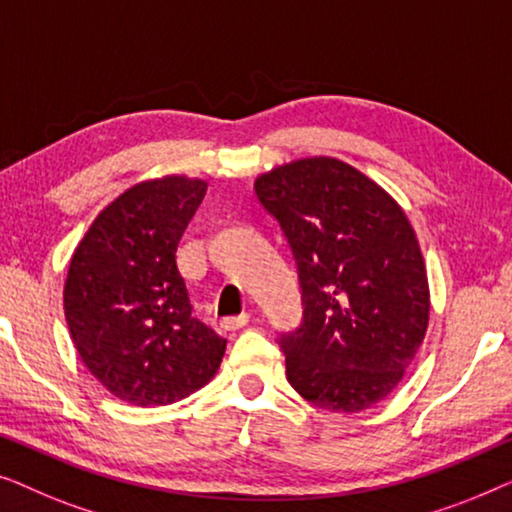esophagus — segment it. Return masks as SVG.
<instances>
[{
	"label": "esophagus",
	"mask_w": 512,
	"mask_h": 512,
	"mask_svg": "<svg viewBox=\"0 0 512 512\" xmlns=\"http://www.w3.org/2000/svg\"><path fill=\"white\" fill-rule=\"evenodd\" d=\"M249 324V314H237V317H226L221 319V328L223 331H240Z\"/></svg>",
	"instance_id": "34e87169"
}]
</instances>
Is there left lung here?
Masks as SVG:
<instances>
[{
    "label": "left lung",
    "instance_id": "obj_1",
    "mask_svg": "<svg viewBox=\"0 0 512 512\" xmlns=\"http://www.w3.org/2000/svg\"><path fill=\"white\" fill-rule=\"evenodd\" d=\"M296 258L303 321L279 335L305 401L359 412L403 380L429 326V282L408 216L366 174L303 158L256 179Z\"/></svg>",
    "mask_w": 512,
    "mask_h": 512
}]
</instances>
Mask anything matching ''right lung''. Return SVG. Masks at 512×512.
<instances>
[{"instance_id": "obj_1", "label": "right lung", "mask_w": 512, "mask_h": 512, "mask_svg": "<svg viewBox=\"0 0 512 512\" xmlns=\"http://www.w3.org/2000/svg\"><path fill=\"white\" fill-rule=\"evenodd\" d=\"M207 184L142 181L104 207L76 247L65 319L86 368L121 401L170 405L221 366L226 340L193 317L177 268L181 235Z\"/></svg>"}]
</instances>
